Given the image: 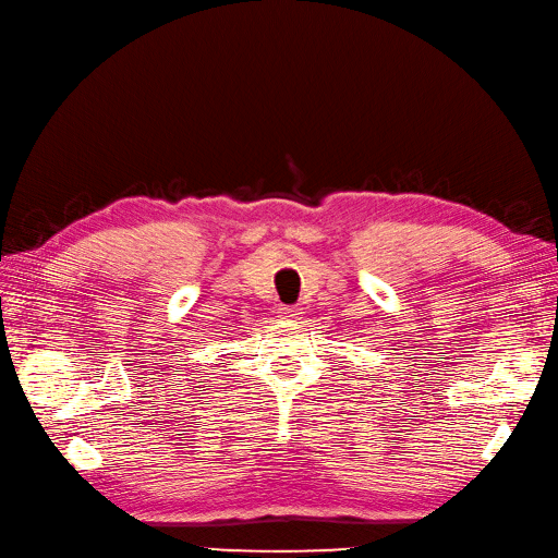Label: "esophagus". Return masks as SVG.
Returning <instances> with one entry per match:
<instances>
[{
	"mask_svg": "<svg viewBox=\"0 0 558 558\" xmlns=\"http://www.w3.org/2000/svg\"><path fill=\"white\" fill-rule=\"evenodd\" d=\"M279 316L286 318V320H293V318L300 316V310H298V307H281V310H279Z\"/></svg>",
	"mask_w": 558,
	"mask_h": 558,
	"instance_id": "1",
	"label": "esophagus"
}]
</instances>
